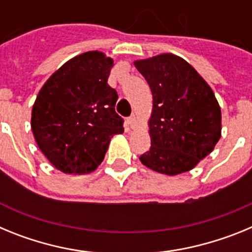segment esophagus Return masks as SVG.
Instances as JSON below:
<instances>
[{"label":"esophagus","mask_w":252,"mask_h":252,"mask_svg":"<svg viewBox=\"0 0 252 252\" xmlns=\"http://www.w3.org/2000/svg\"><path fill=\"white\" fill-rule=\"evenodd\" d=\"M127 124H128V126H130L131 128L135 127V125H136V117H135L133 115H131L130 117L127 119Z\"/></svg>","instance_id":"esophagus-1"}]
</instances>
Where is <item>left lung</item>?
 <instances>
[{"label": "left lung", "instance_id": "obj_1", "mask_svg": "<svg viewBox=\"0 0 252 252\" xmlns=\"http://www.w3.org/2000/svg\"><path fill=\"white\" fill-rule=\"evenodd\" d=\"M135 66L153 93L151 146L140 160L161 174L189 171L221 137V108L215 93L190 64L174 54L136 60Z\"/></svg>", "mask_w": 252, "mask_h": 252}]
</instances>
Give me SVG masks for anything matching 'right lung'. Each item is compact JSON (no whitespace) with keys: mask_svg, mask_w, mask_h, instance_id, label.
Instances as JSON below:
<instances>
[{"mask_svg":"<svg viewBox=\"0 0 252 252\" xmlns=\"http://www.w3.org/2000/svg\"><path fill=\"white\" fill-rule=\"evenodd\" d=\"M112 66L113 60L101 51H87L60 66L40 90L31 130L58 170H95L113 135L124 132V119L115 111L119 95L107 83Z\"/></svg>","mask_w":252,"mask_h":252,"instance_id":"obj_1","label":"right lung"}]
</instances>
